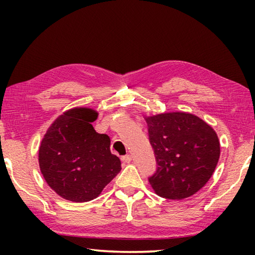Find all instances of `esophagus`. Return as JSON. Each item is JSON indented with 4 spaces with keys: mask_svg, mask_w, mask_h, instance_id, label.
<instances>
[{
    "mask_svg": "<svg viewBox=\"0 0 255 255\" xmlns=\"http://www.w3.org/2000/svg\"><path fill=\"white\" fill-rule=\"evenodd\" d=\"M122 161L124 163H130L131 162V156H130V155H125V156L122 157Z\"/></svg>",
    "mask_w": 255,
    "mask_h": 255,
    "instance_id": "esophagus-1",
    "label": "esophagus"
}]
</instances>
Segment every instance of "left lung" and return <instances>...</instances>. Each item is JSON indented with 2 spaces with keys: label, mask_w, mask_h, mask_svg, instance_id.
Segmentation results:
<instances>
[{
  "label": "left lung",
  "mask_w": 255,
  "mask_h": 255,
  "mask_svg": "<svg viewBox=\"0 0 255 255\" xmlns=\"http://www.w3.org/2000/svg\"><path fill=\"white\" fill-rule=\"evenodd\" d=\"M144 118L158 165L148 179L155 193L172 200L193 196L208 182L218 163L217 133L189 112H164Z\"/></svg>",
  "instance_id": "obj_1"
}]
</instances>
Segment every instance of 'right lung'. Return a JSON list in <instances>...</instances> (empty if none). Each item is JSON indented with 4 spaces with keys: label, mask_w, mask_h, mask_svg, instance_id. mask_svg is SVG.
I'll return each instance as SVG.
<instances>
[{
    "label": "right lung",
    "mask_w": 255,
    "mask_h": 255,
    "mask_svg": "<svg viewBox=\"0 0 255 255\" xmlns=\"http://www.w3.org/2000/svg\"><path fill=\"white\" fill-rule=\"evenodd\" d=\"M98 116L91 108L68 109L54 120L40 143L41 174L65 200L96 199L122 170L119 157L110 152L109 136L98 133L91 125Z\"/></svg>",
    "instance_id": "right-lung-1"
}]
</instances>
